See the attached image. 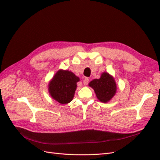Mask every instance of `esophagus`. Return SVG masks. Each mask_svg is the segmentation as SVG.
Listing matches in <instances>:
<instances>
[{
	"instance_id": "1",
	"label": "esophagus",
	"mask_w": 160,
	"mask_h": 160,
	"mask_svg": "<svg viewBox=\"0 0 160 160\" xmlns=\"http://www.w3.org/2000/svg\"><path fill=\"white\" fill-rule=\"evenodd\" d=\"M89 81V79L88 78V77H85V78L84 80H83V84H84L85 85H88Z\"/></svg>"
}]
</instances>
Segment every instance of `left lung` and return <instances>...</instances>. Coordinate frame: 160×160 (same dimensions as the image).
I'll use <instances>...</instances> for the list:
<instances>
[{"label":"left lung","mask_w":160,"mask_h":160,"mask_svg":"<svg viewBox=\"0 0 160 160\" xmlns=\"http://www.w3.org/2000/svg\"><path fill=\"white\" fill-rule=\"evenodd\" d=\"M89 85L94 89L98 99L103 103L109 101L116 92L115 82L108 72H103L100 79L91 81Z\"/></svg>","instance_id":"left-lung-1"}]
</instances>
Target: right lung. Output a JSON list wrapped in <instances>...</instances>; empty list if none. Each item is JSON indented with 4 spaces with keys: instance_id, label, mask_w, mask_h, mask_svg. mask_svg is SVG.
<instances>
[{
    "instance_id": "add662e5",
    "label": "right lung",
    "mask_w": 160,
    "mask_h": 160,
    "mask_svg": "<svg viewBox=\"0 0 160 160\" xmlns=\"http://www.w3.org/2000/svg\"><path fill=\"white\" fill-rule=\"evenodd\" d=\"M78 77L69 71L60 70L52 79L49 85L52 98L61 104H67L72 101L77 88Z\"/></svg>"
}]
</instances>
